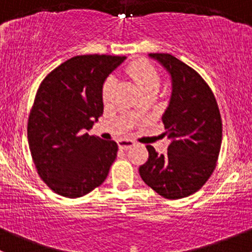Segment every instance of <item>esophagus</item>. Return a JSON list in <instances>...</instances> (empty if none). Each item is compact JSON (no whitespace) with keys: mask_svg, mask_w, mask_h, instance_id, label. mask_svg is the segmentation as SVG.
<instances>
[{"mask_svg":"<svg viewBox=\"0 0 252 252\" xmlns=\"http://www.w3.org/2000/svg\"><path fill=\"white\" fill-rule=\"evenodd\" d=\"M118 144H119V148H120V149H127V148L133 147L136 143H134V141H132V139L121 138L118 141Z\"/></svg>","mask_w":252,"mask_h":252,"instance_id":"1","label":"esophagus"}]
</instances>
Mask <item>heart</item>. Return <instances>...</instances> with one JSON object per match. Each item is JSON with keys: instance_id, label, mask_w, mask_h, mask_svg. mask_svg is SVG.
<instances>
[{"instance_id": "obj_1", "label": "heart", "mask_w": 252, "mask_h": 252, "mask_svg": "<svg viewBox=\"0 0 252 252\" xmlns=\"http://www.w3.org/2000/svg\"><path fill=\"white\" fill-rule=\"evenodd\" d=\"M125 71L127 76L131 77L132 81L136 84V86L138 87L141 92L159 90L160 84H161V77H160L158 70L149 62L143 61V59L132 62L126 66ZM114 86H115V82H114L113 77H109L103 85L102 99L104 103L110 100Z\"/></svg>"}]
</instances>
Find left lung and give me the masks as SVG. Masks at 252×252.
<instances>
[{
    "mask_svg": "<svg viewBox=\"0 0 252 252\" xmlns=\"http://www.w3.org/2000/svg\"><path fill=\"white\" fill-rule=\"evenodd\" d=\"M149 56L172 77V95L162 115L171 144L165 155L147 145L149 158L139 175L159 195L177 200L198 191L216 168L222 119L214 92L199 72L168 53Z\"/></svg>",
    "mask_w": 252,
    "mask_h": 252,
    "instance_id": "8db88e82",
    "label": "left lung"
}]
</instances>
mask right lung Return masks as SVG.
<instances>
[{
    "label": "right lung",
    "instance_id": "right-lung-1",
    "mask_svg": "<svg viewBox=\"0 0 252 252\" xmlns=\"http://www.w3.org/2000/svg\"><path fill=\"white\" fill-rule=\"evenodd\" d=\"M125 57L86 54L68 59L42 80L28 119L36 171L54 193L80 198L99 187L118 144L85 133L103 114L104 80Z\"/></svg>",
    "mask_w": 252,
    "mask_h": 252
}]
</instances>
